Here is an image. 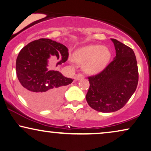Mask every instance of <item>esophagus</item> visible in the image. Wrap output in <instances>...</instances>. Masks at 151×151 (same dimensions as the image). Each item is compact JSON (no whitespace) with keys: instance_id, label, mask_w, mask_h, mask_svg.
I'll list each match as a JSON object with an SVG mask.
<instances>
[{"instance_id":"obj_1","label":"esophagus","mask_w":151,"mask_h":151,"mask_svg":"<svg viewBox=\"0 0 151 151\" xmlns=\"http://www.w3.org/2000/svg\"><path fill=\"white\" fill-rule=\"evenodd\" d=\"M84 76L82 75V74H78V76H76L75 77V79H76V80H80L82 79V78H84Z\"/></svg>"}]
</instances>
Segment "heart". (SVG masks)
<instances>
[{
    "instance_id": "1",
    "label": "heart",
    "mask_w": 151,
    "mask_h": 151,
    "mask_svg": "<svg viewBox=\"0 0 151 151\" xmlns=\"http://www.w3.org/2000/svg\"><path fill=\"white\" fill-rule=\"evenodd\" d=\"M111 53L107 47L100 45H91L81 47L74 53V59L82 65V69L88 74L102 72L110 61Z\"/></svg>"
}]
</instances>
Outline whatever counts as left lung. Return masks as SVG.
I'll list each match as a JSON object with an SVG mask.
<instances>
[{
	"label": "left lung",
	"instance_id": "8db88e82",
	"mask_svg": "<svg viewBox=\"0 0 151 151\" xmlns=\"http://www.w3.org/2000/svg\"><path fill=\"white\" fill-rule=\"evenodd\" d=\"M116 55L99 74L88 77L86 93L88 104L102 113L115 112L122 108L135 91L138 68L135 53L127 45L111 38Z\"/></svg>",
	"mask_w": 151,
	"mask_h": 151
}]
</instances>
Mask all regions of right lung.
Segmentation results:
<instances>
[{"instance_id":"1","label":"right lung","mask_w":151,"mask_h":151,"mask_svg":"<svg viewBox=\"0 0 151 151\" xmlns=\"http://www.w3.org/2000/svg\"><path fill=\"white\" fill-rule=\"evenodd\" d=\"M68 51L64 45L47 38L33 41L20 50L16 59V75L21 93L32 107L49 109L63 99L66 86L73 80L48 69V63L51 57L55 67L65 63Z\"/></svg>"}]
</instances>
